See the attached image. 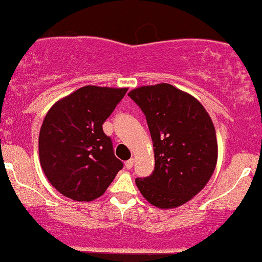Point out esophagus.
Here are the masks:
<instances>
[{
    "instance_id": "34e87169",
    "label": "esophagus",
    "mask_w": 262,
    "mask_h": 262,
    "mask_svg": "<svg viewBox=\"0 0 262 262\" xmlns=\"http://www.w3.org/2000/svg\"><path fill=\"white\" fill-rule=\"evenodd\" d=\"M133 165H134V160L133 159H130V160H128V161H125V167H127V169H130L132 167H133Z\"/></svg>"
}]
</instances>
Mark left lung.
Returning a JSON list of instances; mask_svg holds the SVG:
<instances>
[{"label": "left lung", "mask_w": 262, "mask_h": 262, "mask_svg": "<svg viewBox=\"0 0 262 262\" xmlns=\"http://www.w3.org/2000/svg\"><path fill=\"white\" fill-rule=\"evenodd\" d=\"M128 96L146 117L155 154L152 173L135 183L145 199L160 209L181 206L215 171L217 140L209 113L171 84L141 86Z\"/></svg>", "instance_id": "left-lung-1"}]
</instances>
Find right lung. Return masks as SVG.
Masks as SVG:
<instances>
[{
  "mask_svg": "<svg viewBox=\"0 0 262 262\" xmlns=\"http://www.w3.org/2000/svg\"><path fill=\"white\" fill-rule=\"evenodd\" d=\"M127 90L88 85L47 112L39 135L40 162L50 183L64 196L96 199L123 168L102 124Z\"/></svg>",
  "mask_w": 262,
  "mask_h": 262,
  "instance_id": "add662e5",
  "label": "right lung"
}]
</instances>
